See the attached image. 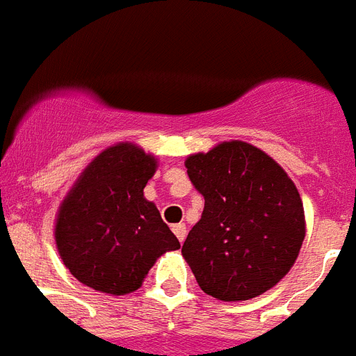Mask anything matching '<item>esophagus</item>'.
<instances>
[{
	"label": "esophagus",
	"instance_id": "obj_1",
	"mask_svg": "<svg viewBox=\"0 0 356 356\" xmlns=\"http://www.w3.org/2000/svg\"><path fill=\"white\" fill-rule=\"evenodd\" d=\"M172 231L175 233V236H177V240L181 243L184 242V238H186V225L184 223H175L172 227Z\"/></svg>",
	"mask_w": 356,
	"mask_h": 356
}]
</instances>
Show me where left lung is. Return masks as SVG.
<instances>
[{
	"label": "left lung",
	"mask_w": 356,
	"mask_h": 356,
	"mask_svg": "<svg viewBox=\"0 0 356 356\" xmlns=\"http://www.w3.org/2000/svg\"><path fill=\"white\" fill-rule=\"evenodd\" d=\"M205 209L183 243L201 290L245 301L275 286L305 238L303 203L292 179L264 151L223 142L186 161Z\"/></svg>",
	"instance_id": "8db88e82"
}]
</instances>
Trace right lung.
I'll list each match as a JSON object with an SVG mask.
<instances>
[{
    "instance_id": "obj_1",
    "label": "right lung",
    "mask_w": 356,
    "mask_h": 356,
    "mask_svg": "<svg viewBox=\"0 0 356 356\" xmlns=\"http://www.w3.org/2000/svg\"><path fill=\"white\" fill-rule=\"evenodd\" d=\"M155 170L153 156L118 144L83 172L55 227L58 253L77 281L113 296L134 292L162 253L181 248L144 197Z\"/></svg>"
}]
</instances>
